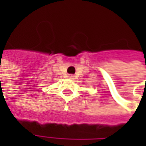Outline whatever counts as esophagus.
I'll return each instance as SVG.
<instances>
[{"mask_svg":"<svg viewBox=\"0 0 146 146\" xmlns=\"http://www.w3.org/2000/svg\"><path fill=\"white\" fill-rule=\"evenodd\" d=\"M74 77H75V76H73V75H69V76H68V78L70 79V80H73V79H74Z\"/></svg>","mask_w":146,"mask_h":146,"instance_id":"1","label":"esophagus"}]
</instances>
